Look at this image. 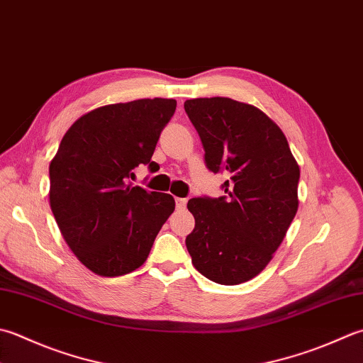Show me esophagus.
Here are the masks:
<instances>
[{"label":"esophagus","mask_w":363,"mask_h":363,"mask_svg":"<svg viewBox=\"0 0 363 363\" xmlns=\"http://www.w3.org/2000/svg\"><path fill=\"white\" fill-rule=\"evenodd\" d=\"M186 204H187L186 198H176V208L177 209H184V208H186Z\"/></svg>","instance_id":"1"}]
</instances>
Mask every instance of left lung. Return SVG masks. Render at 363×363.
<instances>
[{
	"label": "left lung",
	"mask_w": 363,
	"mask_h": 363,
	"mask_svg": "<svg viewBox=\"0 0 363 363\" xmlns=\"http://www.w3.org/2000/svg\"><path fill=\"white\" fill-rule=\"evenodd\" d=\"M204 147L206 167L226 172L225 196L191 198L195 228L186 245L195 269L218 285L257 277L299 208L301 169L285 133L257 106L228 97L184 104Z\"/></svg>",
	"instance_id": "obj_1"
}]
</instances>
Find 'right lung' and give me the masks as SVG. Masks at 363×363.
<instances>
[{
    "label": "right lung",
    "instance_id": "1",
    "mask_svg": "<svg viewBox=\"0 0 363 363\" xmlns=\"http://www.w3.org/2000/svg\"><path fill=\"white\" fill-rule=\"evenodd\" d=\"M174 99H138L84 113L50 162V208L78 261L101 277L133 272L147 259L174 198L129 182L149 165Z\"/></svg>",
    "mask_w": 363,
    "mask_h": 363
}]
</instances>
